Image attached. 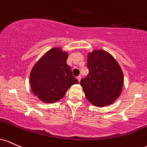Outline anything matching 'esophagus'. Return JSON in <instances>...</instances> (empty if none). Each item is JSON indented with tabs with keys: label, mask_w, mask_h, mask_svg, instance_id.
<instances>
[{
	"label": "esophagus",
	"mask_w": 147,
	"mask_h": 147,
	"mask_svg": "<svg viewBox=\"0 0 147 147\" xmlns=\"http://www.w3.org/2000/svg\"><path fill=\"white\" fill-rule=\"evenodd\" d=\"M77 79H78V82H80V80H81V76H78L77 77Z\"/></svg>",
	"instance_id": "obj_1"
}]
</instances>
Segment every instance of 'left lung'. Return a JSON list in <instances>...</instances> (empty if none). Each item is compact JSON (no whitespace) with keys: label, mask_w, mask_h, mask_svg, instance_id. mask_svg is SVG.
I'll list each match as a JSON object with an SVG mask.
<instances>
[{"label":"left lung","mask_w":147,"mask_h":147,"mask_svg":"<svg viewBox=\"0 0 147 147\" xmlns=\"http://www.w3.org/2000/svg\"><path fill=\"white\" fill-rule=\"evenodd\" d=\"M89 74L80 84L90 103L97 107L113 104L122 91L123 74L110 53L96 49L87 54Z\"/></svg>","instance_id":"left-lung-1"}]
</instances>
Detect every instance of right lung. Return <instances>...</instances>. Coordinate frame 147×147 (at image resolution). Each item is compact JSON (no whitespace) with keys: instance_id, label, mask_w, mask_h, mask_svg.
Listing matches in <instances>:
<instances>
[{"instance_id":"add662e5","label":"right lung","mask_w":147,"mask_h":147,"mask_svg":"<svg viewBox=\"0 0 147 147\" xmlns=\"http://www.w3.org/2000/svg\"><path fill=\"white\" fill-rule=\"evenodd\" d=\"M69 53L60 47L46 52L34 64L30 74L31 92L39 100L53 103L63 98L67 90L78 80L67 64Z\"/></svg>"}]
</instances>
